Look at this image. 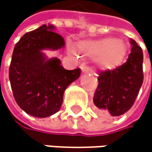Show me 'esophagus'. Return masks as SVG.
<instances>
[{
    "label": "esophagus",
    "mask_w": 152,
    "mask_h": 152,
    "mask_svg": "<svg viewBox=\"0 0 152 152\" xmlns=\"http://www.w3.org/2000/svg\"><path fill=\"white\" fill-rule=\"evenodd\" d=\"M81 70H82L83 73H86V74L90 73V68L89 67H86V66H81Z\"/></svg>",
    "instance_id": "esophagus-1"
}]
</instances>
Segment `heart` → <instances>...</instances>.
I'll list each match as a JSON object with an SVG mask.
<instances>
[{
	"label": "heart",
	"mask_w": 152,
	"mask_h": 152,
	"mask_svg": "<svg viewBox=\"0 0 152 152\" xmlns=\"http://www.w3.org/2000/svg\"><path fill=\"white\" fill-rule=\"evenodd\" d=\"M77 49L82 56L96 59L98 66L104 69H111L118 66L127 52L125 44L113 37L82 41ZM68 55L73 58L79 57L77 50L74 46H69Z\"/></svg>",
	"instance_id": "b5f03b06"
}]
</instances>
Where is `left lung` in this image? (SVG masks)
I'll list each match as a JSON object with an SVG mask.
<instances>
[{"mask_svg": "<svg viewBox=\"0 0 152 152\" xmlns=\"http://www.w3.org/2000/svg\"><path fill=\"white\" fill-rule=\"evenodd\" d=\"M127 62L114 70L99 74L93 101L98 113L118 117L133 106L143 82L142 49L133 39Z\"/></svg>", "mask_w": 152, "mask_h": 152, "instance_id": "left-lung-1", "label": "left lung"}]
</instances>
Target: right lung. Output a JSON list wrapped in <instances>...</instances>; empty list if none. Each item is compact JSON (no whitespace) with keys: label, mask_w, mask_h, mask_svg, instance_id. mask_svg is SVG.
I'll use <instances>...</instances> for the list:
<instances>
[{"label":"right lung","mask_w":152,"mask_h":152,"mask_svg":"<svg viewBox=\"0 0 152 152\" xmlns=\"http://www.w3.org/2000/svg\"><path fill=\"white\" fill-rule=\"evenodd\" d=\"M55 31L53 24H44L25 34L12 56L9 78L15 101L24 112L36 118L56 114L65 90L81 74L79 68L65 69L59 58H49L45 53L65 47V40Z\"/></svg>","instance_id":"1"}]
</instances>
